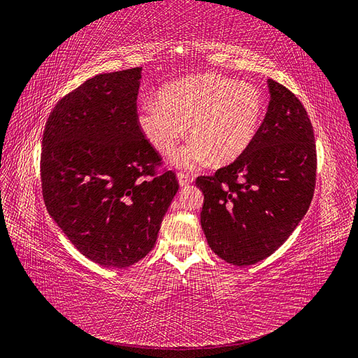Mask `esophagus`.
<instances>
[{
	"label": "esophagus",
	"instance_id": "esophagus-1",
	"mask_svg": "<svg viewBox=\"0 0 358 358\" xmlns=\"http://www.w3.org/2000/svg\"><path fill=\"white\" fill-rule=\"evenodd\" d=\"M178 182L179 185L183 188V187H188L189 183L192 182V178L189 175H187V173H179L178 175Z\"/></svg>",
	"mask_w": 358,
	"mask_h": 358
}]
</instances>
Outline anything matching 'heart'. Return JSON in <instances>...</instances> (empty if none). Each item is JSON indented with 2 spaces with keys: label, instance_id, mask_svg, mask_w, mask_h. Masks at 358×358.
Returning <instances> with one entry per match:
<instances>
[{
  "label": "heart",
  "instance_id": "obj_1",
  "mask_svg": "<svg viewBox=\"0 0 358 358\" xmlns=\"http://www.w3.org/2000/svg\"><path fill=\"white\" fill-rule=\"evenodd\" d=\"M266 112L263 92L218 74H196L171 82L137 113L140 133L162 157L176 152L185 136L192 142L176 155L180 169L210 159L229 166L251 148Z\"/></svg>",
  "mask_w": 358,
  "mask_h": 358
}]
</instances>
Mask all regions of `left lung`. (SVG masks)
<instances>
[{
  "mask_svg": "<svg viewBox=\"0 0 358 358\" xmlns=\"http://www.w3.org/2000/svg\"><path fill=\"white\" fill-rule=\"evenodd\" d=\"M270 103L246 152L215 176H200L201 229L212 251L234 266L272 255L306 215L315 189L317 148L305 107L268 79Z\"/></svg>",
  "mask_w": 358,
  "mask_h": 358,
  "instance_id": "obj_1",
  "label": "left lung"
}]
</instances>
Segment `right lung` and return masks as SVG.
Here are the masks:
<instances>
[{"instance_id":"obj_1","label":"right lung","mask_w":358,"mask_h":358,"mask_svg":"<svg viewBox=\"0 0 358 358\" xmlns=\"http://www.w3.org/2000/svg\"><path fill=\"white\" fill-rule=\"evenodd\" d=\"M142 67L96 74L58 101L41 143L43 199L80 254L128 267L155 246L179 189L137 125ZM150 178H148L147 176Z\"/></svg>"}]
</instances>
